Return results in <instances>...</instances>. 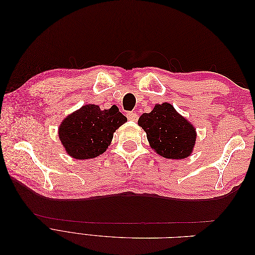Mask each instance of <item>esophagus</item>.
Masks as SVG:
<instances>
[{"mask_svg":"<svg viewBox=\"0 0 255 255\" xmlns=\"http://www.w3.org/2000/svg\"><path fill=\"white\" fill-rule=\"evenodd\" d=\"M127 117H128V119L129 121H137V118H138L136 113H132V112L128 113V114H127Z\"/></svg>","mask_w":255,"mask_h":255,"instance_id":"obj_1","label":"esophagus"}]
</instances>
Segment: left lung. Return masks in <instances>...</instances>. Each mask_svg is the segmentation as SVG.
<instances>
[{
	"mask_svg": "<svg viewBox=\"0 0 255 255\" xmlns=\"http://www.w3.org/2000/svg\"><path fill=\"white\" fill-rule=\"evenodd\" d=\"M138 126L146 133L151 149L168 159H183L194 151L197 130L194 125L168 102L155 104L151 113L138 119Z\"/></svg>",
	"mask_w": 255,
	"mask_h": 255,
	"instance_id": "1",
	"label": "left lung"
}]
</instances>
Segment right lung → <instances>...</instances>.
Instances as JSON below:
<instances>
[{"instance_id": "right-lung-1", "label": "right lung", "mask_w": 255, "mask_h": 255, "mask_svg": "<svg viewBox=\"0 0 255 255\" xmlns=\"http://www.w3.org/2000/svg\"><path fill=\"white\" fill-rule=\"evenodd\" d=\"M127 121L116 105L101 110L99 105L86 104L61 121L58 137L68 155L95 158L109 149L116 129Z\"/></svg>"}]
</instances>
